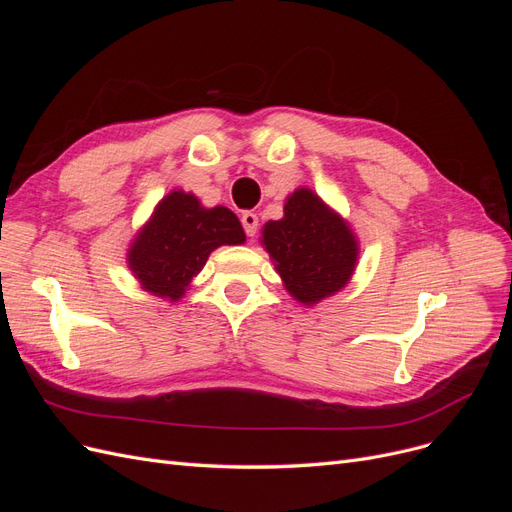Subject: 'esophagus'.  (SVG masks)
Segmentation results:
<instances>
[{
  "label": "esophagus",
  "instance_id": "obj_1",
  "mask_svg": "<svg viewBox=\"0 0 512 512\" xmlns=\"http://www.w3.org/2000/svg\"><path fill=\"white\" fill-rule=\"evenodd\" d=\"M241 224H243V230L247 237H256V232H258V215L256 213L245 211L241 215Z\"/></svg>",
  "mask_w": 512,
  "mask_h": 512
}]
</instances>
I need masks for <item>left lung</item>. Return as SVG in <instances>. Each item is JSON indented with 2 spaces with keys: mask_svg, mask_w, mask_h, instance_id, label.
Wrapping results in <instances>:
<instances>
[{
  "mask_svg": "<svg viewBox=\"0 0 512 512\" xmlns=\"http://www.w3.org/2000/svg\"><path fill=\"white\" fill-rule=\"evenodd\" d=\"M262 245L286 290L305 305L342 290L359 254L346 222L305 188L288 198L282 220L265 224Z\"/></svg>",
  "mask_w": 512,
  "mask_h": 512,
  "instance_id": "left-lung-1",
  "label": "left lung"
}]
</instances>
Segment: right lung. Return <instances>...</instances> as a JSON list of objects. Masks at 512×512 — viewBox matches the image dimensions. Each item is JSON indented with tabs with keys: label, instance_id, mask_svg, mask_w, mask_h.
Instances as JSON below:
<instances>
[{
	"label": "right lung",
	"instance_id": "obj_1",
	"mask_svg": "<svg viewBox=\"0 0 512 512\" xmlns=\"http://www.w3.org/2000/svg\"><path fill=\"white\" fill-rule=\"evenodd\" d=\"M243 241L241 222L230 209H205L196 196L179 190L162 200L138 232L128 260L145 290L177 301L215 247Z\"/></svg>",
	"mask_w": 512,
	"mask_h": 512
}]
</instances>
